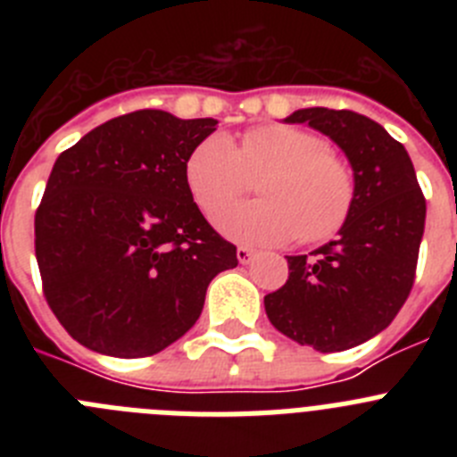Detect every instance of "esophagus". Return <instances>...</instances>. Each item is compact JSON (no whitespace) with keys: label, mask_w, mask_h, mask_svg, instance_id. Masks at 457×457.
<instances>
[{"label":"esophagus","mask_w":457,"mask_h":457,"mask_svg":"<svg viewBox=\"0 0 457 457\" xmlns=\"http://www.w3.org/2000/svg\"><path fill=\"white\" fill-rule=\"evenodd\" d=\"M237 261H240L242 265H247V263H252L253 261V256H256V252H253L252 247H247V245H240V247H237Z\"/></svg>","instance_id":"1"}]
</instances>
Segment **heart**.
Segmentation results:
<instances>
[{
    "mask_svg": "<svg viewBox=\"0 0 457 457\" xmlns=\"http://www.w3.org/2000/svg\"><path fill=\"white\" fill-rule=\"evenodd\" d=\"M262 176L261 202L217 215L224 236L252 245L297 240L316 245L337 236L354 204L348 162L327 139L295 125L252 128L237 146L226 135L199 141L185 162V180L204 215H215Z\"/></svg>",
    "mask_w": 457,
    "mask_h": 457,
    "instance_id": "b5f03b06",
    "label": "heart"
}]
</instances>
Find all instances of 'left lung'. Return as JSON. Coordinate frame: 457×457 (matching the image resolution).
I'll list each match as a JSON object with an SVG mask.
<instances>
[{
    "instance_id": "8db88e82",
    "label": "left lung",
    "mask_w": 457,
    "mask_h": 457,
    "mask_svg": "<svg viewBox=\"0 0 457 457\" xmlns=\"http://www.w3.org/2000/svg\"><path fill=\"white\" fill-rule=\"evenodd\" d=\"M348 155L354 204L338 237L309 256H288V281L265 295L278 332L320 353H341L391 325L417 274L426 199L405 146L348 109H297Z\"/></svg>"
}]
</instances>
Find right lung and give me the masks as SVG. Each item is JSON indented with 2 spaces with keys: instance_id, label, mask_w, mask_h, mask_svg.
<instances>
[{
  "instance_id": "obj_1",
  "label": "right lung",
  "mask_w": 457,
  "mask_h": 457,
  "mask_svg": "<svg viewBox=\"0 0 457 457\" xmlns=\"http://www.w3.org/2000/svg\"><path fill=\"white\" fill-rule=\"evenodd\" d=\"M215 119L162 109L116 116L56 157L36 210V261L56 320L112 357H148L204 311L236 245L201 215L185 180Z\"/></svg>"
}]
</instances>
